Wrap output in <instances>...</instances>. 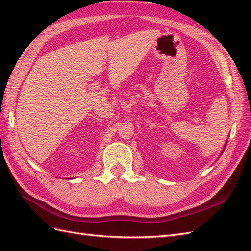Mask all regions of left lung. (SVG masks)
Segmentation results:
<instances>
[{
    "mask_svg": "<svg viewBox=\"0 0 251 251\" xmlns=\"http://www.w3.org/2000/svg\"><path fill=\"white\" fill-rule=\"evenodd\" d=\"M225 146H226V144H225Z\"/></svg>",
    "mask_w": 251,
    "mask_h": 251,
    "instance_id": "obj_1",
    "label": "left lung"
}]
</instances>
